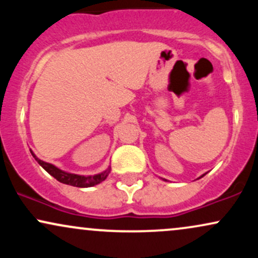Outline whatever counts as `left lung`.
Here are the masks:
<instances>
[{"label":"left lung","instance_id":"1","mask_svg":"<svg viewBox=\"0 0 258 258\" xmlns=\"http://www.w3.org/2000/svg\"><path fill=\"white\" fill-rule=\"evenodd\" d=\"M206 174V173H205ZM205 174H203V176H201V177H204V176H205ZM201 177H200V178H201Z\"/></svg>","mask_w":258,"mask_h":258}]
</instances>
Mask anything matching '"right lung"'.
Here are the masks:
<instances>
[{"instance_id":"right-lung-1","label":"right lung","mask_w":258,"mask_h":258,"mask_svg":"<svg viewBox=\"0 0 258 258\" xmlns=\"http://www.w3.org/2000/svg\"><path fill=\"white\" fill-rule=\"evenodd\" d=\"M31 154L32 156L37 160L38 164H40L41 166L47 171V172L51 174V176L54 177L55 179L59 180L60 183H64V184L79 186V188H88V186L99 184L100 182H103V180L108 177L109 172H110V168H109L108 171H104V172L99 174H94V176H79V174L68 173V172H64V171L59 170V168L55 167L54 165L48 164V162H44L42 160H38L32 152Z\"/></svg>"}]
</instances>
